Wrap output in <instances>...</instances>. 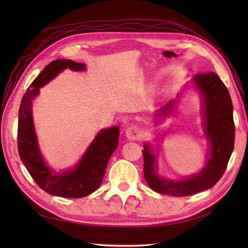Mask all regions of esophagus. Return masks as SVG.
Returning a JSON list of instances; mask_svg holds the SVG:
<instances>
[{
    "label": "esophagus",
    "mask_w": 248,
    "mask_h": 248,
    "mask_svg": "<svg viewBox=\"0 0 248 248\" xmlns=\"http://www.w3.org/2000/svg\"><path fill=\"white\" fill-rule=\"evenodd\" d=\"M125 136H127V139L130 140H139L141 138V132L138 127L131 125V127L125 131Z\"/></svg>",
    "instance_id": "34e87169"
}]
</instances>
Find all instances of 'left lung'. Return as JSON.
Wrapping results in <instances>:
<instances>
[{"mask_svg":"<svg viewBox=\"0 0 248 248\" xmlns=\"http://www.w3.org/2000/svg\"><path fill=\"white\" fill-rule=\"evenodd\" d=\"M194 82L202 93L204 103V131L210 140L211 152L202 171L186 180L170 181L160 178L155 172V155L150 146L145 145L144 176L149 187L154 191L183 197L197 194L214 186L227 168L234 146V123L232 101L227 87L214 72L198 73ZM173 102L166 104L160 114H166L172 108Z\"/></svg>","mask_w":248,"mask_h":248,"instance_id":"left-lung-1","label":"left lung"}]
</instances>
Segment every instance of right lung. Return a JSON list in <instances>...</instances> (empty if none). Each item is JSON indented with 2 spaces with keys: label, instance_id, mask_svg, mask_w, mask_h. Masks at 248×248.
<instances>
[{
  "label": "right lung",
  "instance_id": "add662e5",
  "mask_svg": "<svg viewBox=\"0 0 248 248\" xmlns=\"http://www.w3.org/2000/svg\"><path fill=\"white\" fill-rule=\"evenodd\" d=\"M66 68L82 71L85 69V65L70 60L51 62L31 82L24 93L19 108L18 151L20 159L30 175L45 192L65 198H81L96 191L101 184L109 157L117 149L119 128L113 127L102 130L89 146L76 170L62 173L51 171L39 152L31 104V100L39 93V88Z\"/></svg>",
  "mask_w": 248,
  "mask_h": 248
}]
</instances>
